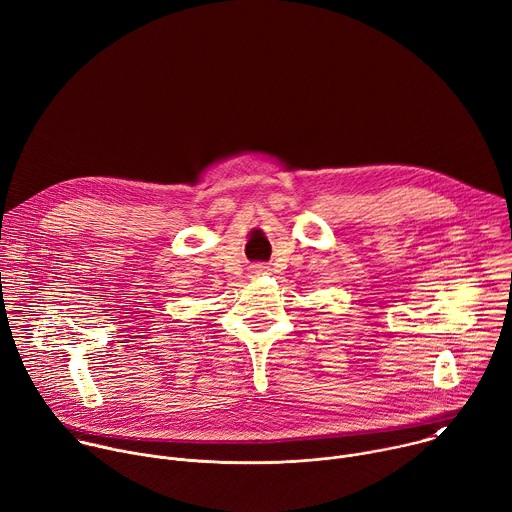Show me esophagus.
<instances>
[{
	"instance_id": "1",
	"label": "esophagus",
	"mask_w": 512,
	"mask_h": 512,
	"mask_svg": "<svg viewBox=\"0 0 512 512\" xmlns=\"http://www.w3.org/2000/svg\"><path fill=\"white\" fill-rule=\"evenodd\" d=\"M251 273H253V275H267V273H271V267H269L267 263H255V265L251 267Z\"/></svg>"
}]
</instances>
